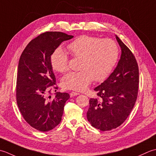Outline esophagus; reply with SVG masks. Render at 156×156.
Masks as SVG:
<instances>
[{
	"instance_id": "1",
	"label": "esophagus",
	"mask_w": 156,
	"mask_h": 156,
	"mask_svg": "<svg viewBox=\"0 0 156 156\" xmlns=\"http://www.w3.org/2000/svg\"><path fill=\"white\" fill-rule=\"evenodd\" d=\"M80 94L78 93V92H75V91H71V93H70V96H71V98L73 97V96H77V95H79Z\"/></svg>"
}]
</instances>
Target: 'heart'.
<instances>
[{
  "instance_id": "heart-1",
  "label": "heart",
  "mask_w": 156,
  "mask_h": 156,
  "mask_svg": "<svg viewBox=\"0 0 156 156\" xmlns=\"http://www.w3.org/2000/svg\"><path fill=\"white\" fill-rule=\"evenodd\" d=\"M67 49L74 58H81L77 72H70L62 77L65 89L82 91L91 81L105 80L112 72L119 58V47L114 40L82 36L70 43ZM52 69L59 73L69 69V57L61 48L55 50L50 58Z\"/></svg>"
}]
</instances>
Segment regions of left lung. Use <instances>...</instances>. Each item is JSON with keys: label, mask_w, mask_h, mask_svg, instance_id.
Returning a JSON list of instances; mask_svg holds the SVG:
<instances>
[{"label": "left lung", "mask_w": 156, "mask_h": 156, "mask_svg": "<svg viewBox=\"0 0 156 156\" xmlns=\"http://www.w3.org/2000/svg\"><path fill=\"white\" fill-rule=\"evenodd\" d=\"M118 65L106 81L94 89L97 98L90 100L87 118L92 126L102 131L121 125L128 118L138 96L139 67L135 57L120 38Z\"/></svg>", "instance_id": "obj_1"}]
</instances>
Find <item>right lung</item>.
<instances>
[{
  "mask_svg": "<svg viewBox=\"0 0 156 156\" xmlns=\"http://www.w3.org/2000/svg\"><path fill=\"white\" fill-rule=\"evenodd\" d=\"M73 37L60 31H46L27 44L19 60L16 100L21 115L37 131L46 132L61 121L68 93L56 92V77L50 58L64 41ZM56 91V90H55Z\"/></svg>",
  "mask_w": 156,
  "mask_h": 156,
  "instance_id": "1",
  "label": "right lung"
}]
</instances>
